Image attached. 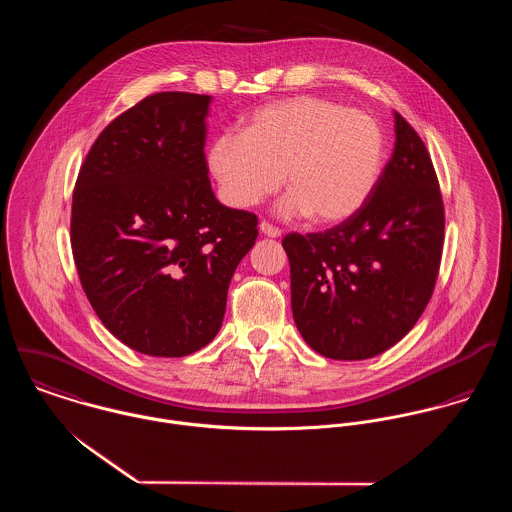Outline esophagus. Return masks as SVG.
Instances as JSON below:
<instances>
[{
  "mask_svg": "<svg viewBox=\"0 0 512 512\" xmlns=\"http://www.w3.org/2000/svg\"><path fill=\"white\" fill-rule=\"evenodd\" d=\"M260 230H262V234H266V236H270V238L282 236V230H280L278 226H274L272 222H268V220H262V222H260Z\"/></svg>",
  "mask_w": 512,
  "mask_h": 512,
  "instance_id": "obj_1",
  "label": "esophagus"
}]
</instances>
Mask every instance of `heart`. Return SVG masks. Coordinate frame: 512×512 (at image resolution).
<instances>
[{"mask_svg":"<svg viewBox=\"0 0 512 512\" xmlns=\"http://www.w3.org/2000/svg\"><path fill=\"white\" fill-rule=\"evenodd\" d=\"M382 157L384 136L370 114L321 96H295L256 110L242 134H219L207 159L232 207H254L284 181V215L337 224L368 201Z\"/></svg>","mask_w":512,"mask_h":512,"instance_id":"b5f03b06","label":"heart"}]
</instances>
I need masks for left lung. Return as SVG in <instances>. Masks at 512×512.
Listing matches in <instances>:
<instances>
[{
	"instance_id": "left-lung-1",
	"label": "left lung",
	"mask_w": 512,
	"mask_h": 512,
	"mask_svg": "<svg viewBox=\"0 0 512 512\" xmlns=\"http://www.w3.org/2000/svg\"><path fill=\"white\" fill-rule=\"evenodd\" d=\"M396 144L361 211L325 230L282 240L292 311L305 343L335 361L396 345L436 288L445 211L432 157L398 114Z\"/></svg>"
}]
</instances>
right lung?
I'll return each instance as SVG.
<instances>
[{"label":"right lung","instance_id":"obj_1","mask_svg":"<svg viewBox=\"0 0 512 512\" xmlns=\"http://www.w3.org/2000/svg\"><path fill=\"white\" fill-rule=\"evenodd\" d=\"M209 102L146 96L102 130L74 185L82 290L104 327L149 357H185L215 339L230 278L258 238V217L211 189Z\"/></svg>","mask_w":512,"mask_h":512}]
</instances>
